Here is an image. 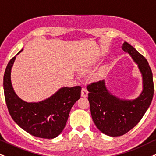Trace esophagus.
<instances>
[{"mask_svg":"<svg viewBox=\"0 0 156 156\" xmlns=\"http://www.w3.org/2000/svg\"><path fill=\"white\" fill-rule=\"evenodd\" d=\"M88 91L87 90V89L85 88H83L81 90V96H83V97H86V96H88Z\"/></svg>","mask_w":156,"mask_h":156,"instance_id":"34e87169","label":"esophagus"}]
</instances>
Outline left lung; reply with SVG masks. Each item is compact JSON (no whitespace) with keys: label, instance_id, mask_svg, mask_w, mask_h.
<instances>
[{"label":"left lung","instance_id":"8db88e82","mask_svg":"<svg viewBox=\"0 0 156 156\" xmlns=\"http://www.w3.org/2000/svg\"><path fill=\"white\" fill-rule=\"evenodd\" d=\"M122 50L138 65L143 76V91L134 100H124L106 89L104 80L87 86L91 117L96 127L111 137L125 135L138 124L151 105L154 93L153 73L145 58L125 42Z\"/></svg>","mask_w":156,"mask_h":156}]
</instances>
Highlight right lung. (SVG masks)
Wrapping results in <instances>:
<instances>
[{"mask_svg": "<svg viewBox=\"0 0 156 156\" xmlns=\"http://www.w3.org/2000/svg\"><path fill=\"white\" fill-rule=\"evenodd\" d=\"M16 56L9 61L3 76L5 99L10 115L30 135L40 138H55L63 130L72 106L80 98L81 87L61 88L44 101L26 102L16 94L11 84V71Z\"/></svg>", "mask_w": 156, "mask_h": 156, "instance_id": "add662e5", "label": "right lung"}]
</instances>
